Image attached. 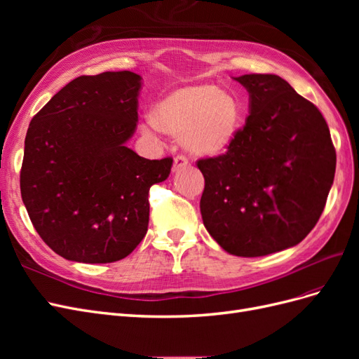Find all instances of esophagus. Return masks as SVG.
<instances>
[{"label": "esophagus", "mask_w": 359, "mask_h": 359, "mask_svg": "<svg viewBox=\"0 0 359 359\" xmlns=\"http://www.w3.org/2000/svg\"><path fill=\"white\" fill-rule=\"evenodd\" d=\"M189 165V158L182 154H178L175 158H173V170H180L182 168H186Z\"/></svg>", "instance_id": "esophagus-1"}]
</instances>
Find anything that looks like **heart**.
Wrapping results in <instances>:
<instances>
[{
  "mask_svg": "<svg viewBox=\"0 0 359 359\" xmlns=\"http://www.w3.org/2000/svg\"><path fill=\"white\" fill-rule=\"evenodd\" d=\"M240 121L241 107L232 94L214 85H193L166 95L145 118L142 132L156 137L168 130L181 135L190 153L214 156L232 142Z\"/></svg>",
  "mask_w": 359,
  "mask_h": 359,
  "instance_id": "b5f03b06",
  "label": "heart"
}]
</instances>
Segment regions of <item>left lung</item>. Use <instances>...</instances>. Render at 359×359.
<instances>
[{"mask_svg":"<svg viewBox=\"0 0 359 359\" xmlns=\"http://www.w3.org/2000/svg\"><path fill=\"white\" fill-rule=\"evenodd\" d=\"M250 115L226 153L196 161L201 212L227 253L257 257L297 245L316 226L335 173V148L320 111L277 74L235 78Z\"/></svg>","mask_w":359,"mask_h":359,"instance_id":"1","label":"left lung"}]
</instances>
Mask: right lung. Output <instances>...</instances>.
Listing matches in <instances>:
<instances>
[{
    "instance_id": "1",
    "label": "right lung",
    "mask_w": 359,
    "mask_h": 359,
    "mask_svg": "<svg viewBox=\"0 0 359 359\" xmlns=\"http://www.w3.org/2000/svg\"><path fill=\"white\" fill-rule=\"evenodd\" d=\"M140 81L128 70L79 76L31 119L20 194L41 240L64 259L116 262L147 235L149 189L169 177L173 158L126 147Z\"/></svg>"
}]
</instances>
